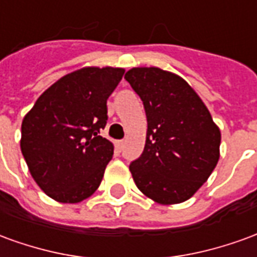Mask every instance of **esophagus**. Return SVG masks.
<instances>
[{"instance_id":"1","label":"esophagus","mask_w":257,"mask_h":257,"mask_svg":"<svg viewBox=\"0 0 257 257\" xmlns=\"http://www.w3.org/2000/svg\"><path fill=\"white\" fill-rule=\"evenodd\" d=\"M115 146H117L118 150L121 151L123 149V146H125V142H123V140H118L117 143H115Z\"/></svg>"}]
</instances>
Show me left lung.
<instances>
[{
  "mask_svg": "<svg viewBox=\"0 0 257 257\" xmlns=\"http://www.w3.org/2000/svg\"><path fill=\"white\" fill-rule=\"evenodd\" d=\"M143 101L147 135L142 156L129 165L138 189L161 205L191 198L220 157V129L182 77L158 67L125 74Z\"/></svg>",
  "mask_w": 257,
  "mask_h": 257,
  "instance_id": "8db88e82",
  "label": "left lung"
}]
</instances>
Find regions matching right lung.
Segmentation results:
<instances>
[{"label":"right lung","instance_id":"1","mask_svg":"<svg viewBox=\"0 0 257 257\" xmlns=\"http://www.w3.org/2000/svg\"><path fill=\"white\" fill-rule=\"evenodd\" d=\"M123 73L119 67H84L66 74L25 115L22 154L48 197L77 204L100 186L114 146L99 134L107 122V99Z\"/></svg>","mask_w":257,"mask_h":257}]
</instances>
